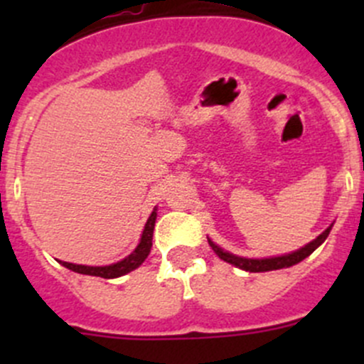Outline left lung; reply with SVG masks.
<instances>
[{"instance_id":"1","label":"left lung","mask_w":364,"mask_h":364,"mask_svg":"<svg viewBox=\"0 0 364 364\" xmlns=\"http://www.w3.org/2000/svg\"><path fill=\"white\" fill-rule=\"evenodd\" d=\"M329 230H331V227L326 229L317 240H314L311 243H308L306 247L299 248V250L287 253V255H282V257H269V259H243V257H236L229 252H223L222 248L216 247L211 240H209V245H211V248L215 250L216 255H218L222 260H225V262L234 264V266L241 267V269L245 271H252V273H264V271H274V269H284V267H291L294 266V264L301 262L303 259H306L315 248L321 247V245L324 243L326 237L329 236Z\"/></svg>"}]
</instances>
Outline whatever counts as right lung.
I'll return each instance as SVG.
<instances>
[{
    "instance_id": "obj_1",
    "label": "right lung",
    "mask_w": 364,
    "mask_h": 364,
    "mask_svg": "<svg viewBox=\"0 0 364 364\" xmlns=\"http://www.w3.org/2000/svg\"><path fill=\"white\" fill-rule=\"evenodd\" d=\"M155 220H156V209L151 213V216L148 218L144 227V232H142L141 243L135 248L134 253L127 257V259L119 260V262L111 264V266H102V267H93V266H80V264H72V262H61L68 269L75 271L80 274H90V277H100V278H117L123 277V274L130 273L135 267L141 266L146 260V257L149 255L153 247V229H155Z\"/></svg>"
}]
</instances>
